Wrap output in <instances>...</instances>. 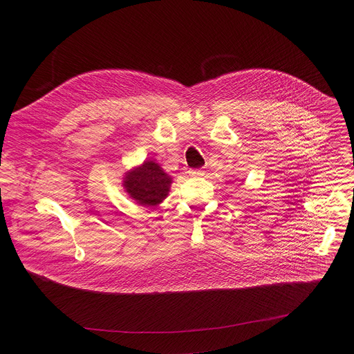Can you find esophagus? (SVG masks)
<instances>
[{
  "instance_id": "34e87169",
  "label": "esophagus",
  "mask_w": 354,
  "mask_h": 354,
  "mask_svg": "<svg viewBox=\"0 0 354 354\" xmlns=\"http://www.w3.org/2000/svg\"><path fill=\"white\" fill-rule=\"evenodd\" d=\"M188 174H189V176H202L203 171H201V169H191Z\"/></svg>"
}]
</instances>
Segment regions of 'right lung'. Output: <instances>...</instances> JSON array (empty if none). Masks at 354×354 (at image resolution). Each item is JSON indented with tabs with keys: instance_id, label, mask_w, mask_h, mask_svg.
<instances>
[{
	"instance_id": "obj_1",
	"label": "right lung",
	"mask_w": 354,
	"mask_h": 354,
	"mask_svg": "<svg viewBox=\"0 0 354 354\" xmlns=\"http://www.w3.org/2000/svg\"><path fill=\"white\" fill-rule=\"evenodd\" d=\"M172 178L153 160H145L140 166L124 174L123 187L129 196L139 205L155 208L169 194Z\"/></svg>"
}]
</instances>
